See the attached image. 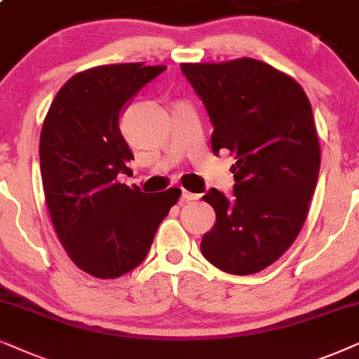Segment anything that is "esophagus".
I'll return each instance as SVG.
<instances>
[{
    "instance_id": "obj_1",
    "label": "esophagus",
    "mask_w": 359,
    "mask_h": 359,
    "mask_svg": "<svg viewBox=\"0 0 359 359\" xmlns=\"http://www.w3.org/2000/svg\"><path fill=\"white\" fill-rule=\"evenodd\" d=\"M198 198H200L198 194L189 192V190H182V200H184V202H192V200H198Z\"/></svg>"
}]
</instances>
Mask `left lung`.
<instances>
[{"mask_svg": "<svg viewBox=\"0 0 359 359\" xmlns=\"http://www.w3.org/2000/svg\"><path fill=\"white\" fill-rule=\"evenodd\" d=\"M180 69L213 124V154L236 159L231 197L203 195L217 223L200 250L228 274H255L289 250L307 218L320 169L312 107L292 76L250 57Z\"/></svg>", "mask_w": 359, "mask_h": 359, "instance_id": "8db88e82", "label": "left lung"}]
</instances>
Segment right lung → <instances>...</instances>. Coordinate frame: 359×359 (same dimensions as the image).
Masks as SVG:
<instances>
[{
	"mask_svg": "<svg viewBox=\"0 0 359 359\" xmlns=\"http://www.w3.org/2000/svg\"><path fill=\"white\" fill-rule=\"evenodd\" d=\"M164 65H100L67 80L41 131L39 157L47 208L76 267L116 279L144 261L162 219L182 190L144 194L118 182L135 159L119 130L128 100Z\"/></svg>",
	"mask_w": 359,
	"mask_h": 359,
	"instance_id": "1",
	"label": "right lung"
}]
</instances>
